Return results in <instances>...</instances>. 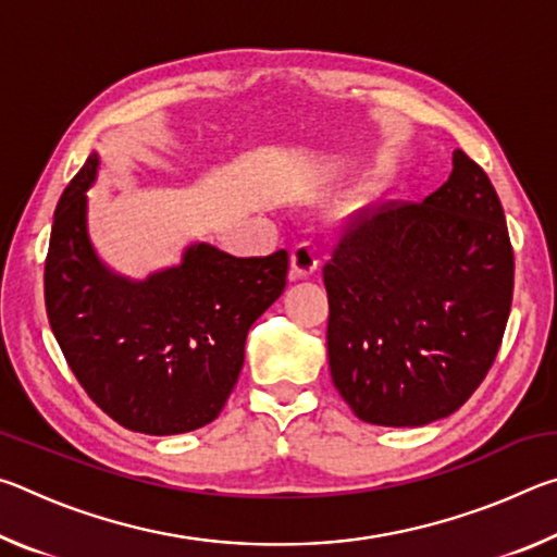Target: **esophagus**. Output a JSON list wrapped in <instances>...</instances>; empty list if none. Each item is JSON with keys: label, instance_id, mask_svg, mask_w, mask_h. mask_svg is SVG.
Returning <instances> with one entry per match:
<instances>
[{"label": "esophagus", "instance_id": "1", "mask_svg": "<svg viewBox=\"0 0 557 557\" xmlns=\"http://www.w3.org/2000/svg\"><path fill=\"white\" fill-rule=\"evenodd\" d=\"M289 275L292 280H307L319 270V252L312 243H299L292 248L289 256Z\"/></svg>", "mask_w": 557, "mask_h": 557}]
</instances>
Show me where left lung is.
I'll use <instances>...</instances> for the list:
<instances>
[{
    "label": "left lung",
    "mask_w": 557,
    "mask_h": 557,
    "mask_svg": "<svg viewBox=\"0 0 557 557\" xmlns=\"http://www.w3.org/2000/svg\"><path fill=\"white\" fill-rule=\"evenodd\" d=\"M329 371L358 420L422 428L467 403L511 312L513 252L482 166L455 149L422 203L358 211L324 265Z\"/></svg>",
    "instance_id": "obj_1"
}]
</instances>
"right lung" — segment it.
<instances>
[{"instance_id": "1", "label": "right lung", "mask_w": 557, "mask_h": 557, "mask_svg": "<svg viewBox=\"0 0 557 557\" xmlns=\"http://www.w3.org/2000/svg\"><path fill=\"white\" fill-rule=\"evenodd\" d=\"M92 152L53 213L46 312L75 379L132 432L182 435L219 418L238 381L245 338L287 285L289 258H235L188 243L182 260L129 277L98 256L88 228Z\"/></svg>"}]
</instances>
